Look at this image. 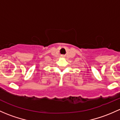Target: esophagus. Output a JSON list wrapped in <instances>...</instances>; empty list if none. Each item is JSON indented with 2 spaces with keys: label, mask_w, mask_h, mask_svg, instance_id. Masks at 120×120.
<instances>
[{
  "label": "esophagus",
  "mask_w": 120,
  "mask_h": 120,
  "mask_svg": "<svg viewBox=\"0 0 120 120\" xmlns=\"http://www.w3.org/2000/svg\"><path fill=\"white\" fill-rule=\"evenodd\" d=\"M61 57H65V56H64V55H61Z\"/></svg>",
  "instance_id": "1"
}]
</instances>
